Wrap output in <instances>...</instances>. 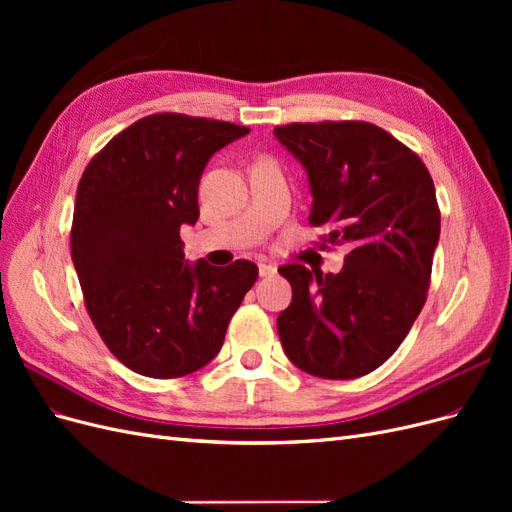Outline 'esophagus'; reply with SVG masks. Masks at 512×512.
Listing matches in <instances>:
<instances>
[{"label":"esophagus","mask_w":512,"mask_h":512,"mask_svg":"<svg viewBox=\"0 0 512 512\" xmlns=\"http://www.w3.org/2000/svg\"><path fill=\"white\" fill-rule=\"evenodd\" d=\"M275 267L273 265H267V262H260L258 265V273H260V277H271V275H275Z\"/></svg>","instance_id":"obj_1"}]
</instances>
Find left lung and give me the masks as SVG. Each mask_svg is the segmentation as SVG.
Wrapping results in <instances>:
<instances>
[{"label":"left lung","mask_w":512,"mask_h":512,"mask_svg":"<svg viewBox=\"0 0 512 512\" xmlns=\"http://www.w3.org/2000/svg\"><path fill=\"white\" fill-rule=\"evenodd\" d=\"M307 173L309 224L348 243L339 273L284 265L292 301L277 316L288 359L316 378L350 380L404 342L427 299L440 209L429 170L404 143L365 121L273 130Z\"/></svg>","instance_id":"left-lung-1"}]
</instances>
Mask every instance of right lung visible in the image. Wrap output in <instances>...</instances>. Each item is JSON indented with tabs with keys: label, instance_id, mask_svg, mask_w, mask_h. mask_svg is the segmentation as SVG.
I'll list each match as a JSON object with an SVG mask.
<instances>
[{
	"label": "right lung",
	"instance_id": "add662e5",
	"mask_svg": "<svg viewBox=\"0 0 512 512\" xmlns=\"http://www.w3.org/2000/svg\"><path fill=\"white\" fill-rule=\"evenodd\" d=\"M245 126L149 115L89 162L76 190L72 262L87 312L117 359L147 378H181L218 356L258 277L250 260L188 262L179 230L198 220V183Z\"/></svg>",
	"mask_w": 512,
	"mask_h": 512
}]
</instances>
